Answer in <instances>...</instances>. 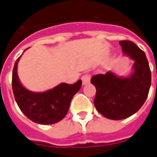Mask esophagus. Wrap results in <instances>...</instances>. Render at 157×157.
<instances>
[{
  "instance_id": "obj_1",
  "label": "esophagus",
  "mask_w": 157,
  "mask_h": 157,
  "mask_svg": "<svg viewBox=\"0 0 157 157\" xmlns=\"http://www.w3.org/2000/svg\"><path fill=\"white\" fill-rule=\"evenodd\" d=\"M82 81L83 85H86L90 82V75L89 74H85L82 76Z\"/></svg>"
}]
</instances>
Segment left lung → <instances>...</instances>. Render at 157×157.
Instances as JSON below:
<instances>
[{
  "label": "left lung",
  "mask_w": 157,
  "mask_h": 157,
  "mask_svg": "<svg viewBox=\"0 0 157 157\" xmlns=\"http://www.w3.org/2000/svg\"><path fill=\"white\" fill-rule=\"evenodd\" d=\"M123 54L134 60L128 77H118L112 72L91 78L96 87L94 105L98 112L111 120L131 117L142 107L148 97L151 73L145 53L131 40H121Z\"/></svg>",
  "instance_id": "8db88e82"
}]
</instances>
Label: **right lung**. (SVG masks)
I'll return each instance as SVG.
<instances>
[{
    "label": "right lung",
    "instance_id": "right-lung-1",
    "mask_svg": "<svg viewBox=\"0 0 157 157\" xmlns=\"http://www.w3.org/2000/svg\"><path fill=\"white\" fill-rule=\"evenodd\" d=\"M19 59L15 62L12 78L13 92L19 109L29 120L38 124L59 122L66 116L72 98L82 86V81L74 84L61 83L43 93H34L22 86L18 80L17 67Z\"/></svg>",
    "mask_w": 157,
    "mask_h": 157
}]
</instances>
